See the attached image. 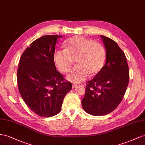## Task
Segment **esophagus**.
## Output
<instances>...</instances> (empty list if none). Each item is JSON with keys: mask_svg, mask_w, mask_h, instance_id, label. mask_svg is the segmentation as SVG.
Returning <instances> with one entry per match:
<instances>
[{"mask_svg": "<svg viewBox=\"0 0 145 145\" xmlns=\"http://www.w3.org/2000/svg\"><path fill=\"white\" fill-rule=\"evenodd\" d=\"M77 84H72V88L73 89H75V88H76V87H77Z\"/></svg>", "mask_w": 145, "mask_h": 145, "instance_id": "34e87169", "label": "esophagus"}]
</instances>
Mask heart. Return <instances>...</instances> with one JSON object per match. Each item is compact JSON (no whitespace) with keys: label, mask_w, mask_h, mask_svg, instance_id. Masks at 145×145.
I'll return each instance as SVG.
<instances>
[{"label":"heart","mask_w":145,"mask_h":145,"mask_svg":"<svg viewBox=\"0 0 145 145\" xmlns=\"http://www.w3.org/2000/svg\"><path fill=\"white\" fill-rule=\"evenodd\" d=\"M65 49L56 50L53 55L55 63L63 73L70 72L76 60V67L67 76L73 82L85 81L89 75L95 76L100 72L106 59L103 45L81 36H75L65 42Z\"/></svg>","instance_id":"heart-1"}]
</instances>
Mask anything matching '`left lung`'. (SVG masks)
<instances>
[{"mask_svg": "<svg viewBox=\"0 0 145 145\" xmlns=\"http://www.w3.org/2000/svg\"><path fill=\"white\" fill-rule=\"evenodd\" d=\"M106 62L100 72L86 84L81 104L87 113L101 116L117 108L129 83V67L125 53L114 40L100 35Z\"/></svg>", "mask_w": 145, "mask_h": 145, "instance_id": "left-lung-1", "label": "left lung"}]
</instances>
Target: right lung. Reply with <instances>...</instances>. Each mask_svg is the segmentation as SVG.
<instances>
[{
    "label": "right lung",
    "mask_w": 145,
    "mask_h": 145,
    "mask_svg": "<svg viewBox=\"0 0 145 145\" xmlns=\"http://www.w3.org/2000/svg\"><path fill=\"white\" fill-rule=\"evenodd\" d=\"M63 36L45 35L26 48L19 60L18 84L19 93L33 112L53 117L61 110L63 100L72 89L57 71L53 55L57 39Z\"/></svg>",
    "instance_id": "right-lung-1"
}]
</instances>
